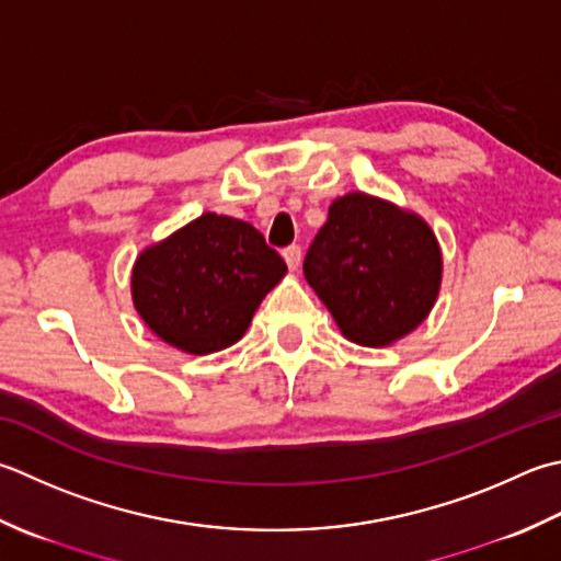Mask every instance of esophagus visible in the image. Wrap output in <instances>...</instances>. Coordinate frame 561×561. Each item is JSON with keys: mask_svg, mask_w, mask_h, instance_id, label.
<instances>
[{"mask_svg": "<svg viewBox=\"0 0 561 561\" xmlns=\"http://www.w3.org/2000/svg\"><path fill=\"white\" fill-rule=\"evenodd\" d=\"M284 260H287V265H289V270H296L301 265V248L299 245H289V248H284Z\"/></svg>", "mask_w": 561, "mask_h": 561, "instance_id": "1", "label": "esophagus"}]
</instances>
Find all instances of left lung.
Returning <instances> with one entry per match:
<instances>
[{
  "instance_id": "obj_1",
  "label": "left lung",
  "mask_w": 561,
  "mask_h": 561,
  "mask_svg": "<svg viewBox=\"0 0 561 561\" xmlns=\"http://www.w3.org/2000/svg\"><path fill=\"white\" fill-rule=\"evenodd\" d=\"M304 274L345 337L381 347L431 313L443 260L419 216L367 194H347L328 208Z\"/></svg>"
}]
</instances>
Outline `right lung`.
Returning a JSON list of instances; mask_svg holds the SVG:
<instances>
[{
  "mask_svg": "<svg viewBox=\"0 0 561 561\" xmlns=\"http://www.w3.org/2000/svg\"><path fill=\"white\" fill-rule=\"evenodd\" d=\"M284 272L287 262L257 228L204 214L140 252L130 289L142 321L164 343L208 355L243 337Z\"/></svg>",
  "mask_w": 561,
  "mask_h": 561,
  "instance_id": "1",
  "label": "right lung"
}]
</instances>
